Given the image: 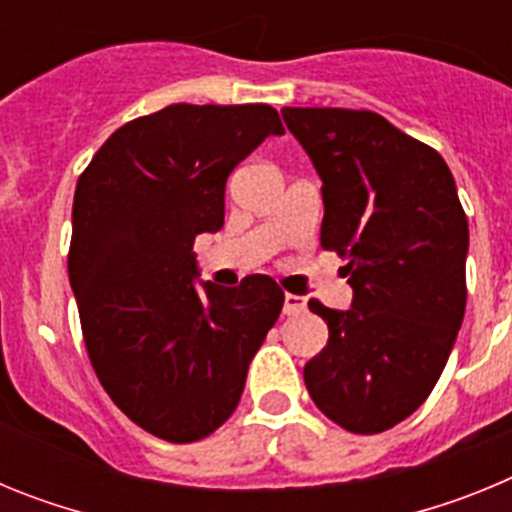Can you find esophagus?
Returning a JSON list of instances; mask_svg holds the SVG:
<instances>
[{
	"label": "esophagus",
	"mask_w": 512,
	"mask_h": 512,
	"mask_svg": "<svg viewBox=\"0 0 512 512\" xmlns=\"http://www.w3.org/2000/svg\"><path fill=\"white\" fill-rule=\"evenodd\" d=\"M307 310V300L300 295H284V315H300Z\"/></svg>",
	"instance_id": "obj_1"
}]
</instances>
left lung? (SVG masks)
<instances>
[{
    "mask_svg": "<svg viewBox=\"0 0 512 512\" xmlns=\"http://www.w3.org/2000/svg\"><path fill=\"white\" fill-rule=\"evenodd\" d=\"M282 117L323 179L320 246L348 261L354 287L346 312L307 302L328 323L307 392L346 431L382 433L423 405L449 361L467 307V215L441 153L377 112Z\"/></svg>",
    "mask_w": 512,
    "mask_h": 512,
    "instance_id": "left-lung-1",
    "label": "left lung"
}]
</instances>
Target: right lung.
Listing matches in <instances>:
<instances>
[{
    "label": "right lung",
    "instance_id": "add662e5",
    "mask_svg": "<svg viewBox=\"0 0 512 512\" xmlns=\"http://www.w3.org/2000/svg\"><path fill=\"white\" fill-rule=\"evenodd\" d=\"M269 104H169L117 128L74 192L69 279L97 379L143 431L171 443L215 433L284 292L253 274L194 287V238L223 228L225 182L266 135Z\"/></svg>",
    "mask_w": 512,
    "mask_h": 512
}]
</instances>
